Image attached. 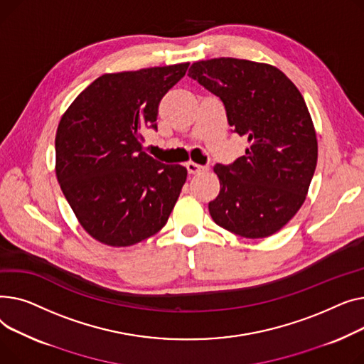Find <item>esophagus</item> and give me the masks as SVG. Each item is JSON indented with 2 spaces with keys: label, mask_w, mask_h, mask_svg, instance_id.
Wrapping results in <instances>:
<instances>
[{
  "label": "esophagus",
  "mask_w": 364,
  "mask_h": 364,
  "mask_svg": "<svg viewBox=\"0 0 364 364\" xmlns=\"http://www.w3.org/2000/svg\"><path fill=\"white\" fill-rule=\"evenodd\" d=\"M186 168H188V173H189V175H198V173L204 172V170H207V167L200 166V164H197V163H192V161L186 163Z\"/></svg>",
  "instance_id": "34e87169"
}]
</instances>
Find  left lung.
Segmentation results:
<instances>
[{
  "label": "left lung",
  "mask_w": 364,
  "mask_h": 364,
  "mask_svg": "<svg viewBox=\"0 0 364 364\" xmlns=\"http://www.w3.org/2000/svg\"><path fill=\"white\" fill-rule=\"evenodd\" d=\"M188 76L225 105L233 132L250 142L232 164H216L220 192L208 211L244 238L281 230L303 205L317 164L314 126L301 92L270 64L230 57L197 61Z\"/></svg>",
  "instance_id": "8db88e82"
}]
</instances>
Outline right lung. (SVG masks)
I'll return each instance as SVG.
<instances>
[{
	"label": "right lung",
	"instance_id": "1",
	"mask_svg": "<svg viewBox=\"0 0 364 364\" xmlns=\"http://www.w3.org/2000/svg\"><path fill=\"white\" fill-rule=\"evenodd\" d=\"M189 63L107 73L63 114L55 175L82 228L97 241L129 247L157 233L186 181L181 164L142 151V132L157 129L159 104Z\"/></svg>",
	"mask_w": 364,
	"mask_h": 364
}]
</instances>
